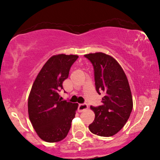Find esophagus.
<instances>
[{"mask_svg":"<svg viewBox=\"0 0 160 160\" xmlns=\"http://www.w3.org/2000/svg\"><path fill=\"white\" fill-rule=\"evenodd\" d=\"M88 108V106H87V104L86 103H81L78 105V112H82V111H84L87 109Z\"/></svg>","mask_w":160,"mask_h":160,"instance_id":"34e87169","label":"esophagus"}]
</instances>
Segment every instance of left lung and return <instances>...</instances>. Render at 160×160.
I'll use <instances>...</instances> for the list:
<instances>
[{"instance_id":"8db88e82","label":"left lung","mask_w":160,"mask_h":160,"mask_svg":"<svg viewBox=\"0 0 160 160\" xmlns=\"http://www.w3.org/2000/svg\"><path fill=\"white\" fill-rule=\"evenodd\" d=\"M84 57L92 64L96 91L105 95L101 106H91L95 117L89 129L99 136H112L123 128L132 110L128 78L117 61L108 54L97 52Z\"/></svg>"}]
</instances>
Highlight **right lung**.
<instances>
[{
	"mask_svg": "<svg viewBox=\"0 0 160 160\" xmlns=\"http://www.w3.org/2000/svg\"><path fill=\"white\" fill-rule=\"evenodd\" d=\"M78 56L58 54L50 58L37 76L28 98V114L37 134L54 143L67 136L78 103L62 100V82Z\"/></svg>",
	"mask_w": 160,
	"mask_h": 160,
	"instance_id": "right-lung-1",
	"label": "right lung"
}]
</instances>
